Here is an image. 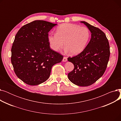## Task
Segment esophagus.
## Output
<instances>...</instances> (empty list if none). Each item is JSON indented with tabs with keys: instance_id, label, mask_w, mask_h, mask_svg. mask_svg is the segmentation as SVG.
Masks as SVG:
<instances>
[{
	"instance_id": "1",
	"label": "esophagus",
	"mask_w": 121,
	"mask_h": 121,
	"mask_svg": "<svg viewBox=\"0 0 121 121\" xmlns=\"http://www.w3.org/2000/svg\"><path fill=\"white\" fill-rule=\"evenodd\" d=\"M67 57H63V62H66L67 61Z\"/></svg>"
}]
</instances>
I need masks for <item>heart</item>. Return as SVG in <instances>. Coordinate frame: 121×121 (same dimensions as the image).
<instances>
[{
	"instance_id": "obj_1",
	"label": "heart",
	"mask_w": 121,
	"mask_h": 121,
	"mask_svg": "<svg viewBox=\"0 0 121 121\" xmlns=\"http://www.w3.org/2000/svg\"><path fill=\"white\" fill-rule=\"evenodd\" d=\"M90 33L85 27L72 23L62 24L57 28L56 34L50 33L48 40L53 50L58 52L64 47L73 55L83 51L89 40Z\"/></svg>"
}]
</instances>
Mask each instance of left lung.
Wrapping results in <instances>:
<instances>
[{
	"instance_id": "8db88e82",
	"label": "left lung",
	"mask_w": 121,
	"mask_h": 121,
	"mask_svg": "<svg viewBox=\"0 0 121 121\" xmlns=\"http://www.w3.org/2000/svg\"><path fill=\"white\" fill-rule=\"evenodd\" d=\"M83 23L91 32V40L86 47L77 56L68 57L74 69L68 73V78L79 86H90L104 73L110 57V47L103 31L85 22Z\"/></svg>"
}]
</instances>
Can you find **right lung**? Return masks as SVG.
I'll return each mask as SVG.
<instances>
[{
    "label": "right lung",
    "mask_w": 121,
    "mask_h": 121,
    "mask_svg": "<svg viewBox=\"0 0 121 121\" xmlns=\"http://www.w3.org/2000/svg\"><path fill=\"white\" fill-rule=\"evenodd\" d=\"M57 24L41 20L25 24L18 31L11 48V63L17 77L37 85L49 78L52 67L63 56L50 48L48 32Z\"/></svg>",
    "instance_id": "1"
}]
</instances>
